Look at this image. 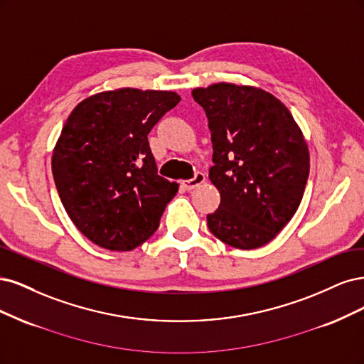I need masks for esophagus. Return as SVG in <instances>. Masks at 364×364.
<instances>
[{"label":"esophagus","instance_id":"1","mask_svg":"<svg viewBox=\"0 0 364 364\" xmlns=\"http://www.w3.org/2000/svg\"><path fill=\"white\" fill-rule=\"evenodd\" d=\"M205 181V175L203 173V172H196L195 173V177L193 178H191V180H186V181H183L181 183V186L184 187L186 191H192V189H195L196 186H199V184H203Z\"/></svg>","mask_w":364,"mask_h":364}]
</instances>
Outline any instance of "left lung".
Instances as JSON below:
<instances>
[{
	"instance_id": "left-lung-1",
	"label": "left lung",
	"mask_w": 364,
	"mask_h": 364,
	"mask_svg": "<svg viewBox=\"0 0 364 364\" xmlns=\"http://www.w3.org/2000/svg\"><path fill=\"white\" fill-rule=\"evenodd\" d=\"M192 97L208 119V178L220 193L208 230L232 248H260L299 207L310 172L306 140L286 105L262 89L218 83Z\"/></svg>"
}]
</instances>
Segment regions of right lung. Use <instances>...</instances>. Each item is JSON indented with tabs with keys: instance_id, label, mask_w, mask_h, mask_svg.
<instances>
[{
	"instance_id": "obj_1",
	"label": "right lung",
	"mask_w": 364,
	"mask_h": 364,
	"mask_svg": "<svg viewBox=\"0 0 364 364\" xmlns=\"http://www.w3.org/2000/svg\"><path fill=\"white\" fill-rule=\"evenodd\" d=\"M180 102L175 92L118 89L81 101L53 154L58 196L101 248L132 251L160 225L178 184L157 173L148 134Z\"/></svg>"
}]
</instances>
